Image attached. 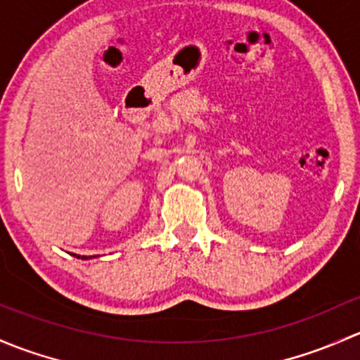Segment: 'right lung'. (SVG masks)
Segmentation results:
<instances>
[{
    "mask_svg": "<svg viewBox=\"0 0 360 360\" xmlns=\"http://www.w3.org/2000/svg\"><path fill=\"white\" fill-rule=\"evenodd\" d=\"M77 258H81V260H86V257H79V255H77ZM91 258V257H90ZM95 258V257H94Z\"/></svg>",
    "mask_w": 360,
    "mask_h": 360,
    "instance_id": "right-lung-1",
    "label": "right lung"
}]
</instances>
